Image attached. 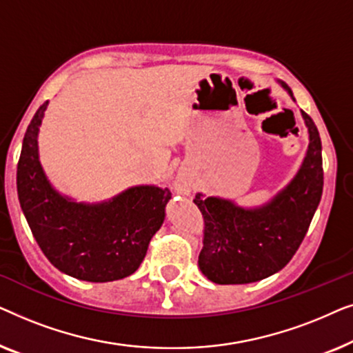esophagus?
Wrapping results in <instances>:
<instances>
[{"label":"esophagus","instance_id":"esophagus-1","mask_svg":"<svg viewBox=\"0 0 353 353\" xmlns=\"http://www.w3.org/2000/svg\"><path fill=\"white\" fill-rule=\"evenodd\" d=\"M176 190L180 191V192H183V191H186V188L183 186V185H180V183H178V185H176Z\"/></svg>","mask_w":353,"mask_h":353}]
</instances>
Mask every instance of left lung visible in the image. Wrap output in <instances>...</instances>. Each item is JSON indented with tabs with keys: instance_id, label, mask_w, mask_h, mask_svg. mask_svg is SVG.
Here are the masks:
<instances>
[{
	"instance_id": "1",
	"label": "left lung",
	"mask_w": 353,
	"mask_h": 353,
	"mask_svg": "<svg viewBox=\"0 0 353 353\" xmlns=\"http://www.w3.org/2000/svg\"><path fill=\"white\" fill-rule=\"evenodd\" d=\"M291 94L288 85L281 83ZM294 99V98H292ZM308 149L296 176L273 199L244 209L221 197L197 192L194 204L204 216L199 268L216 284H248L278 273L305 238L323 192L321 139L310 115Z\"/></svg>"
}]
</instances>
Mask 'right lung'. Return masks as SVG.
Instances as JSON below:
<instances>
[{"mask_svg":"<svg viewBox=\"0 0 353 353\" xmlns=\"http://www.w3.org/2000/svg\"><path fill=\"white\" fill-rule=\"evenodd\" d=\"M46 108L48 101L33 115L17 163L19 202L33 238L46 259L69 276L91 283L127 278L146 257L172 192L133 186L99 204L62 196L48 181L38 157V132Z\"/></svg>","mask_w":353,"mask_h":353,"instance_id":"1","label":"right lung"}]
</instances>
